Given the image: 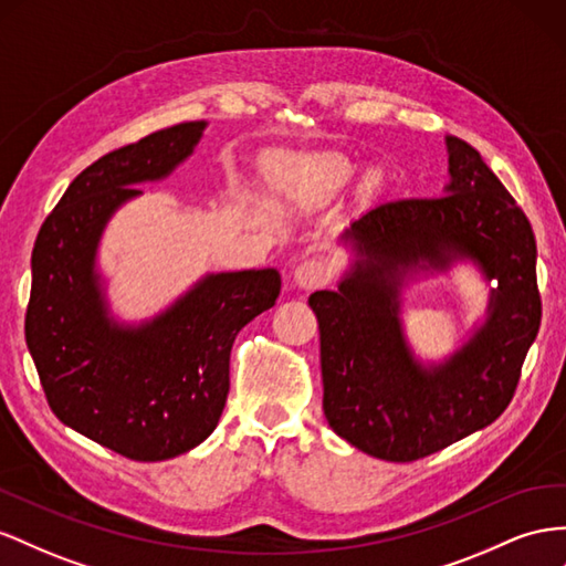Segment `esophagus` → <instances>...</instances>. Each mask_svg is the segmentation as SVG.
<instances>
[{"mask_svg":"<svg viewBox=\"0 0 566 566\" xmlns=\"http://www.w3.org/2000/svg\"><path fill=\"white\" fill-rule=\"evenodd\" d=\"M331 281V269L318 262V259H307L295 269V283L302 290H316L321 285H326Z\"/></svg>","mask_w":566,"mask_h":566,"instance_id":"esophagus-1","label":"esophagus"}]
</instances>
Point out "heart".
Masks as SVG:
<instances>
[{"label":"heart","mask_w":566,"mask_h":566,"mask_svg":"<svg viewBox=\"0 0 566 566\" xmlns=\"http://www.w3.org/2000/svg\"><path fill=\"white\" fill-rule=\"evenodd\" d=\"M283 180L290 186L312 190L318 195H328L338 190L347 176L353 174V164L343 155H310V157H290L283 161Z\"/></svg>","instance_id":"heart-1"}]
</instances>
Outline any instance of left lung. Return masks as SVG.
I'll return each mask as SVG.
<instances>
[{
    "label": "left lung",
    "instance_id": "obj_1",
    "mask_svg": "<svg viewBox=\"0 0 566 566\" xmlns=\"http://www.w3.org/2000/svg\"><path fill=\"white\" fill-rule=\"evenodd\" d=\"M450 186L366 211L343 240L355 266L316 290L324 415L357 450L415 462L493 423L512 402L541 328L536 238L526 213L460 137H448ZM471 258L497 280L486 324L442 365H419L399 324L407 272Z\"/></svg>",
    "mask_w": 566,
    "mask_h": 566
}]
</instances>
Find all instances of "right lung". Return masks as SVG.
I'll list each match as a JSON object with an SVG mask.
<instances>
[{
    "instance_id": "right-lung-1",
    "label": "right lung",
    "mask_w": 566,
    "mask_h": 566,
    "mask_svg": "<svg viewBox=\"0 0 566 566\" xmlns=\"http://www.w3.org/2000/svg\"><path fill=\"white\" fill-rule=\"evenodd\" d=\"M188 120L118 147L75 176L33 248L25 343L61 423L135 462L192 450L217 429L231 388L235 335L271 310L276 269L211 273L164 314L118 326L104 302L95 254L112 213L200 143Z\"/></svg>"
}]
</instances>
